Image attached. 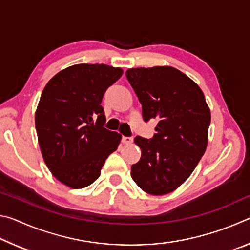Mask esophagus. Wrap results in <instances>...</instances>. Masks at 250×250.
<instances>
[{
	"mask_svg": "<svg viewBox=\"0 0 250 250\" xmlns=\"http://www.w3.org/2000/svg\"><path fill=\"white\" fill-rule=\"evenodd\" d=\"M121 141H122V143H124V145H130V143H132L133 139L130 138V137H122Z\"/></svg>",
	"mask_w": 250,
	"mask_h": 250,
	"instance_id": "obj_1",
	"label": "esophagus"
}]
</instances>
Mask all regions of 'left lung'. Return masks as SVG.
<instances>
[{
    "label": "left lung",
    "mask_w": 250,
    "mask_h": 250,
    "mask_svg": "<svg viewBox=\"0 0 250 250\" xmlns=\"http://www.w3.org/2000/svg\"><path fill=\"white\" fill-rule=\"evenodd\" d=\"M125 76L143 119L159 120L153 138L134 139L141 159L131 167V176L142 191L164 195L188 179L205 153L210 110L198 84L173 67L131 68Z\"/></svg>",
    "instance_id": "obj_1"
}]
</instances>
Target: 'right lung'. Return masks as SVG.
Returning a JSON list of instances; mask_svg holds the SVG:
<instances>
[{
    "mask_svg": "<svg viewBox=\"0 0 250 250\" xmlns=\"http://www.w3.org/2000/svg\"><path fill=\"white\" fill-rule=\"evenodd\" d=\"M124 70L104 64H78L57 73L42 92L35 126L42 155L52 174L70 188L98 179L121 141L104 128L101 101Z\"/></svg>",
    "mask_w": 250,
    "mask_h": 250,
    "instance_id": "obj_1",
    "label": "right lung"
}]
</instances>
